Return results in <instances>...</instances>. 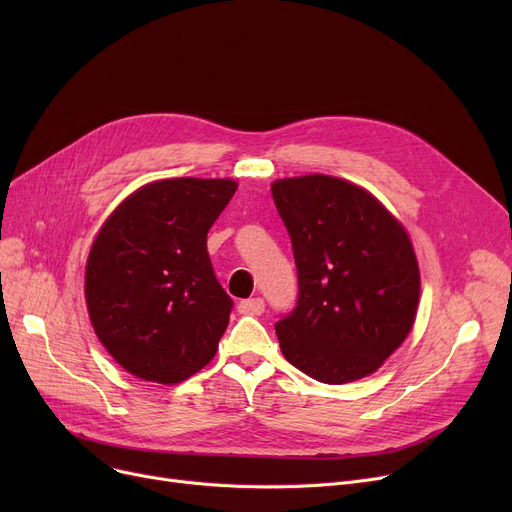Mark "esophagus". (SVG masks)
Returning a JSON list of instances; mask_svg holds the SVG:
<instances>
[{"instance_id":"esophagus-1","label":"esophagus","mask_w":512,"mask_h":512,"mask_svg":"<svg viewBox=\"0 0 512 512\" xmlns=\"http://www.w3.org/2000/svg\"><path fill=\"white\" fill-rule=\"evenodd\" d=\"M238 311L242 315H261L265 311V303L263 299L255 297V299H247V301H240L238 303Z\"/></svg>"}]
</instances>
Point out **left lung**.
Segmentation results:
<instances>
[{
	"label": "left lung",
	"mask_w": 512,
	"mask_h": 512,
	"mask_svg": "<svg viewBox=\"0 0 512 512\" xmlns=\"http://www.w3.org/2000/svg\"><path fill=\"white\" fill-rule=\"evenodd\" d=\"M290 234L299 299L276 321L282 355L309 378H365L405 342L419 305L411 238L365 188L311 174L272 184Z\"/></svg>",
	"instance_id": "8db88e82"
}]
</instances>
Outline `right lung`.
Wrapping results in <instances>:
<instances>
[{
  "label": "right lung",
  "instance_id": "add662e5",
  "mask_svg": "<svg viewBox=\"0 0 512 512\" xmlns=\"http://www.w3.org/2000/svg\"><path fill=\"white\" fill-rule=\"evenodd\" d=\"M234 193L228 178L157 180L101 226L87 259V309L128 373L178 384L218 351L234 303L213 274L207 232Z\"/></svg>",
  "mask_w": 512,
  "mask_h": 512
}]
</instances>
